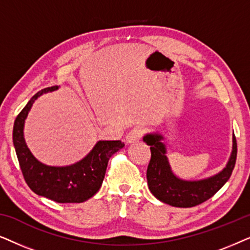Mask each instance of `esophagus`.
<instances>
[{"label": "esophagus", "instance_id": "1", "mask_svg": "<svg viewBox=\"0 0 250 250\" xmlns=\"http://www.w3.org/2000/svg\"><path fill=\"white\" fill-rule=\"evenodd\" d=\"M142 136V129L136 127V128H133L129 131L127 134H126V142L129 143H136L139 141L140 139H141Z\"/></svg>", "mask_w": 250, "mask_h": 250}]
</instances>
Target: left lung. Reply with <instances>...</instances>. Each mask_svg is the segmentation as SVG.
Listing matches in <instances>:
<instances>
[{
  "instance_id": "left-lung-1",
  "label": "left lung",
  "mask_w": 250,
  "mask_h": 250,
  "mask_svg": "<svg viewBox=\"0 0 250 250\" xmlns=\"http://www.w3.org/2000/svg\"><path fill=\"white\" fill-rule=\"evenodd\" d=\"M164 136L158 132L148 133L143 142L150 146L151 159L146 169L149 190L157 199L174 207H193L214 196L230 179L237 159V141L232 136V152L221 172L203 180H183L173 173L167 158Z\"/></svg>"
}]
</instances>
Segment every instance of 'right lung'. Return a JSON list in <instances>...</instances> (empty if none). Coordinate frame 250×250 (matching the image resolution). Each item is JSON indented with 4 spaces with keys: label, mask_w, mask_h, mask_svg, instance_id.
Here are the masks:
<instances>
[{
    "label": "right lung",
    "mask_w": 250,
    "mask_h": 250,
    "mask_svg": "<svg viewBox=\"0 0 250 250\" xmlns=\"http://www.w3.org/2000/svg\"><path fill=\"white\" fill-rule=\"evenodd\" d=\"M57 88L47 87L37 92L17 116L12 133L13 146L22 175L34 192L60 204L83 203L98 192L104 182L109 158L125 145L119 140H100L83 159L67 166H51L36 159L23 136L26 118L41 95Z\"/></svg>",
    "instance_id": "obj_1"
}]
</instances>
